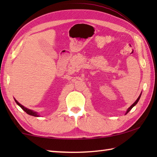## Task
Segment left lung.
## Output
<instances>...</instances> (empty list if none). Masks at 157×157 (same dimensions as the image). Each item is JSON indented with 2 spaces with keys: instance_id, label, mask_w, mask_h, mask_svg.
<instances>
[{
  "instance_id": "obj_1",
  "label": "left lung",
  "mask_w": 157,
  "mask_h": 157,
  "mask_svg": "<svg viewBox=\"0 0 157 157\" xmlns=\"http://www.w3.org/2000/svg\"><path fill=\"white\" fill-rule=\"evenodd\" d=\"M140 95H141V94H140V95H139V98H138V99L136 100V101H135V102L134 103V104H133L132 106H130V107L128 109H127V113H128L129 112V111H130V110H131L133 108V107H134V106L135 105H136V104H137V102H139V99H140Z\"/></svg>"
}]
</instances>
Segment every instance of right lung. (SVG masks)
I'll list each match as a JSON object with an SVG mask.
<instances>
[{
	"label": "right lung",
	"mask_w": 157,
	"mask_h": 157,
	"mask_svg": "<svg viewBox=\"0 0 157 157\" xmlns=\"http://www.w3.org/2000/svg\"><path fill=\"white\" fill-rule=\"evenodd\" d=\"M15 102H17V104L19 106V107L22 109L24 111H25L26 113H27L28 114H29V115H30V116H39V115L38 114H37V113H36V112H34V111H32V110H30V109H27V108H25V107H23V105H21L19 102H17V100H15Z\"/></svg>",
	"instance_id": "obj_1"
}]
</instances>
